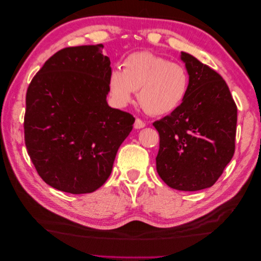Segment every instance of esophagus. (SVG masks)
Instances as JSON below:
<instances>
[{
    "label": "esophagus",
    "instance_id": "esophagus-1",
    "mask_svg": "<svg viewBox=\"0 0 261 261\" xmlns=\"http://www.w3.org/2000/svg\"><path fill=\"white\" fill-rule=\"evenodd\" d=\"M145 126H146V123L144 121H141L140 118H136L135 124H134V127H135L136 129H140V128L145 127Z\"/></svg>",
    "mask_w": 261,
    "mask_h": 261
}]
</instances>
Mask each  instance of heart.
I'll return each instance as SVG.
<instances>
[{
    "instance_id": "heart-1",
    "label": "heart",
    "mask_w": 261,
    "mask_h": 261,
    "mask_svg": "<svg viewBox=\"0 0 261 261\" xmlns=\"http://www.w3.org/2000/svg\"><path fill=\"white\" fill-rule=\"evenodd\" d=\"M114 68L109 87L117 105L125 106L137 92L139 105L151 115H165L176 110L189 89V74L184 65L148 51L135 52Z\"/></svg>"
}]
</instances>
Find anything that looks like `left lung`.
Wrapping results in <instances>:
<instances>
[{
	"mask_svg": "<svg viewBox=\"0 0 261 261\" xmlns=\"http://www.w3.org/2000/svg\"><path fill=\"white\" fill-rule=\"evenodd\" d=\"M189 74L185 100L155 121L160 147L156 172L171 188L184 192L211 187L235 151L238 108L216 70L181 52Z\"/></svg>",
	"mask_w": 261,
	"mask_h": 261,
	"instance_id": "obj_1",
	"label": "left lung"
}]
</instances>
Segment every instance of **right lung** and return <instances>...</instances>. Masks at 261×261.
<instances>
[{
    "label": "right lung",
    "instance_id": "1",
    "mask_svg": "<svg viewBox=\"0 0 261 261\" xmlns=\"http://www.w3.org/2000/svg\"><path fill=\"white\" fill-rule=\"evenodd\" d=\"M103 44L53 54L29 84L25 144L38 174L69 194L92 193L112 172L135 117L107 102L110 59Z\"/></svg>",
    "mask_w": 261,
    "mask_h": 261
}]
</instances>
